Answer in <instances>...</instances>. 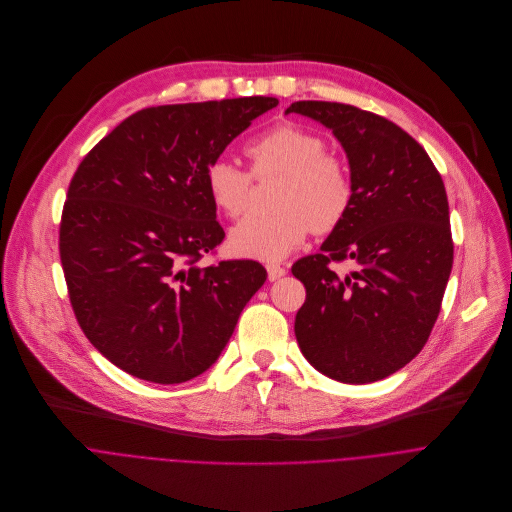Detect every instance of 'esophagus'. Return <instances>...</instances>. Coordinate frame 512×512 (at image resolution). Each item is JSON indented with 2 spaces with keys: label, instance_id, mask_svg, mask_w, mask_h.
<instances>
[{
  "label": "esophagus",
  "instance_id": "esophagus-1",
  "mask_svg": "<svg viewBox=\"0 0 512 512\" xmlns=\"http://www.w3.org/2000/svg\"><path fill=\"white\" fill-rule=\"evenodd\" d=\"M266 272H268V280H278V278H282L284 274H286V268H282V266H278V264H268L266 266Z\"/></svg>",
  "mask_w": 512,
  "mask_h": 512
}]
</instances>
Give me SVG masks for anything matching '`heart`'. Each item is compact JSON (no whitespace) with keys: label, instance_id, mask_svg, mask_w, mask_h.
Masks as SVG:
<instances>
[{"label":"heart","instance_id":"obj_1","mask_svg":"<svg viewBox=\"0 0 512 512\" xmlns=\"http://www.w3.org/2000/svg\"><path fill=\"white\" fill-rule=\"evenodd\" d=\"M250 171L230 159H212L206 187L214 206L228 218L242 216L250 206L256 179L282 175L272 214H254L232 228V254L278 262L298 248L313 230L335 232L355 203V177L345 157L327 151L319 133L296 123H278L246 145Z\"/></svg>","mask_w":512,"mask_h":512}]
</instances>
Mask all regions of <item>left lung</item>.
<instances>
[{"instance_id": "left-lung-1", "label": "left lung", "mask_w": 512, "mask_h": 512, "mask_svg": "<svg viewBox=\"0 0 512 512\" xmlns=\"http://www.w3.org/2000/svg\"><path fill=\"white\" fill-rule=\"evenodd\" d=\"M341 141L355 177L349 218L321 252L292 264L306 298L294 335L317 371L341 383L379 381L428 343L454 262L444 181L426 149L385 117L343 102L298 100ZM351 259L339 277L331 263Z\"/></svg>"}]
</instances>
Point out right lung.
Returning <instances> with one entry per match:
<instances>
[{"label":"right lung","mask_w":512,"mask_h":512,"mask_svg":"<svg viewBox=\"0 0 512 512\" xmlns=\"http://www.w3.org/2000/svg\"><path fill=\"white\" fill-rule=\"evenodd\" d=\"M272 96L143 109L80 161L60 220V262L86 339L119 369L183 383L210 369L264 284L254 260L201 266L224 240L206 167Z\"/></svg>","instance_id":"add662e5"}]
</instances>
